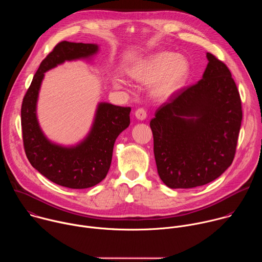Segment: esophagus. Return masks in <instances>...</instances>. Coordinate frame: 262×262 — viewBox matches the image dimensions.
Here are the masks:
<instances>
[{
  "label": "esophagus",
  "mask_w": 262,
  "mask_h": 262,
  "mask_svg": "<svg viewBox=\"0 0 262 262\" xmlns=\"http://www.w3.org/2000/svg\"><path fill=\"white\" fill-rule=\"evenodd\" d=\"M135 116H136L137 119H139V120H144V119H146V117H147V112H146L143 107H140V108H138V110L135 112Z\"/></svg>",
  "instance_id": "34e87169"
}]
</instances>
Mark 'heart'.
Here are the masks:
<instances>
[{"label": "heart", "instance_id": "1", "mask_svg": "<svg viewBox=\"0 0 262 262\" xmlns=\"http://www.w3.org/2000/svg\"><path fill=\"white\" fill-rule=\"evenodd\" d=\"M191 65L182 55L173 52H159L136 63L130 76L143 84H151V93L167 98L183 88L189 79Z\"/></svg>", "mask_w": 262, "mask_h": 262}]
</instances>
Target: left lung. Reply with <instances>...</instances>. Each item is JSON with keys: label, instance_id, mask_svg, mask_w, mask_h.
<instances>
[{"label": "left lung", "instance_id": "obj_1", "mask_svg": "<svg viewBox=\"0 0 262 262\" xmlns=\"http://www.w3.org/2000/svg\"><path fill=\"white\" fill-rule=\"evenodd\" d=\"M202 79L170 96L150 121L158 173L171 189L204 185L233 162L243 111L231 72L215 56Z\"/></svg>", "mask_w": 262, "mask_h": 262}]
</instances>
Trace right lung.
Segmentation results:
<instances>
[{
    "label": "right lung",
    "instance_id": "obj_1",
    "mask_svg": "<svg viewBox=\"0 0 262 262\" xmlns=\"http://www.w3.org/2000/svg\"><path fill=\"white\" fill-rule=\"evenodd\" d=\"M98 52L93 43L61 41L42 60L21 104V130L30 164L51 181L69 189H87L107 174L117 137L130 123L129 106L100 102L88 136L76 146L52 143L42 133L36 104L45 72L65 61L88 59Z\"/></svg>",
    "mask_w": 262,
    "mask_h": 262
}]
</instances>
